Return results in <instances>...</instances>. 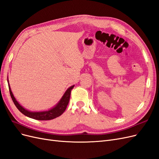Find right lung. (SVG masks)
I'll return each instance as SVG.
<instances>
[{"label":"right lung","instance_id":"1","mask_svg":"<svg viewBox=\"0 0 159 159\" xmlns=\"http://www.w3.org/2000/svg\"><path fill=\"white\" fill-rule=\"evenodd\" d=\"M8 88L9 91H10V94L11 96V98L13 101L14 105H16L17 109L20 111L24 114L26 116L34 119L36 120H40V121H44V120H51L54 118H56L57 117L60 116V115L63 113L65 110L66 109L67 106H68L70 98V95H71V89L74 88V85H72L68 89L66 90L64 95L62 96V98L60 100V102L56 104V106H54L51 109L48 111H38V112H32L22 107L21 105L18 103V102L16 100L15 98L14 97L13 93L11 91L10 85H9L8 82Z\"/></svg>","mask_w":159,"mask_h":159}]
</instances>
